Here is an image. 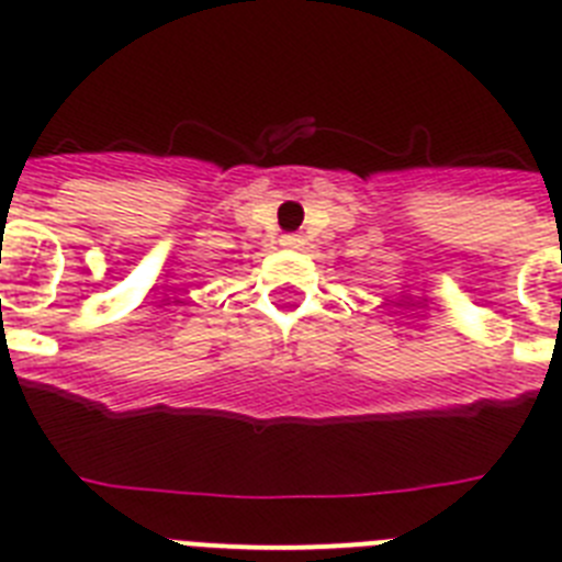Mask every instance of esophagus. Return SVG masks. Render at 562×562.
<instances>
[{"mask_svg":"<svg viewBox=\"0 0 562 562\" xmlns=\"http://www.w3.org/2000/svg\"><path fill=\"white\" fill-rule=\"evenodd\" d=\"M304 244H306V238H304V235H299V233L281 235V247H284V249H301Z\"/></svg>","mask_w":562,"mask_h":562,"instance_id":"obj_1","label":"esophagus"}]
</instances>
